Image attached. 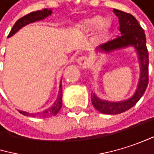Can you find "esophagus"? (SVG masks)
<instances>
[{"mask_svg":"<svg viewBox=\"0 0 154 154\" xmlns=\"http://www.w3.org/2000/svg\"><path fill=\"white\" fill-rule=\"evenodd\" d=\"M88 58L86 56L79 57L78 59H76V63H78L80 66H85L88 64Z\"/></svg>","mask_w":154,"mask_h":154,"instance_id":"1","label":"esophagus"}]
</instances>
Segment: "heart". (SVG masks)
Masks as SVG:
<instances>
[{"mask_svg":"<svg viewBox=\"0 0 154 154\" xmlns=\"http://www.w3.org/2000/svg\"><path fill=\"white\" fill-rule=\"evenodd\" d=\"M94 29V39L98 43L104 42L108 38L111 30L110 20L94 16L86 18L75 25V31L81 34H89Z\"/></svg>","mask_w":154,"mask_h":154,"instance_id":"heart-1","label":"heart"}]
</instances>
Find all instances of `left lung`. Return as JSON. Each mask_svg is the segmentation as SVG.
<instances>
[{
    "instance_id": "8db88e82",
    "label": "left lung",
    "mask_w": 154,
    "mask_h": 154,
    "mask_svg": "<svg viewBox=\"0 0 154 154\" xmlns=\"http://www.w3.org/2000/svg\"><path fill=\"white\" fill-rule=\"evenodd\" d=\"M115 14L119 19L120 36L113 40L107 41L99 47L98 51L109 53L114 50L133 46L137 51L140 60V79L134 95L124 101L110 102L98 98L91 94V101L94 107L100 113L106 115H117L124 113L133 107L144 94L149 82V54L146 47V38L143 28L137 20L129 13L114 9Z\"/></svg>"
}]
</instances>
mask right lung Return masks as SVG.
<instances>
[{"instance_id": "add662e5", "label": "right lung", "mask_w": 154, "mask_h": 154, "mask_svg": "<svg viewBox=\"0 0 154 154\" xmlns=\"http://www.w3.org/2000/svg\"><path fill=\"white\" fill-rule=\"evenodd\" d=\"M52 13V11L51 10H48V9H43L41 11H32L27 15H25L24 17L19 19L15 24L13 25L9 36V37H11L12 35H14L20 29H21L22 27L29 24V23H32V22H35V21H38V20H44L46 17L49 16L50 14ZM61 106H62V86H61V83L59 85V91H58V95H57V100L55 101V103L53 104V106L42 112H39V113H37V114H29V113H27V112H24V111H20V114H22L23 116H32V117H50V116H56L59 110L61 109Z\"/></svg>"}]
</instances>
